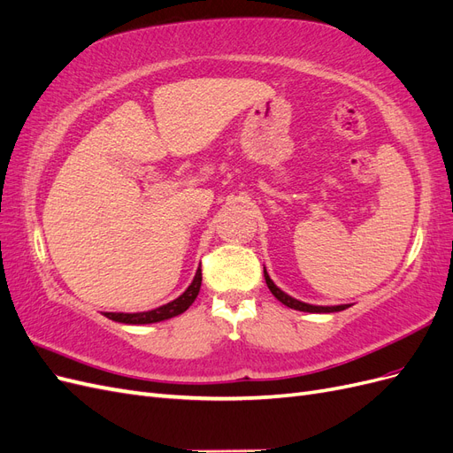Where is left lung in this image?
Returning a JSON list of instances; mask_svg holds the SVG:
<instances>
[{
  "instance_id": "8db88e82",
  "label": "left lung",
  "mask_w": 453,
  "mask_h": 453,
  "mask_svg": "<svg viewBox=\"0 0 453 453\" xmlns=\"http://www.w3.org/2000/svg\"><path fill=\"white\" fill-rule=\"evenodd\" d=\"M265 280H266V285L268 289L272 291V295L276 296L281 304H285L287 308H293V310H298V311H310V313H331V311H342L349 308V304H340V306H311V304H306V303H300V300L289 296L287 293H283L280 287H276V283H273L268 276V272L265 268Z\"/></svg>"
}]
</instances>
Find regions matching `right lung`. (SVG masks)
<instances>
[{"label":"right lung","mask_w":453,"mask_h":453,"mask_svg":"<svg viewBox=\"0 0 453 453\" xmlns=\"http://www.w3.org/2000/svg\"><path fill=\"white\" fill-rule=\"evenodd\" d=\"M200 285H202V270H196V276L187 287V291L177 296L172 303L164 304L157 310H150V311H140V313H113V311H107L105 318L113 319L117 323H128V325H147V323H158L164 319H170L175 318V315L183 313L185 310H188V306L195 303V298L200 293Z\"/></svg>","instance_id":"add662e5"}]
</instances>
